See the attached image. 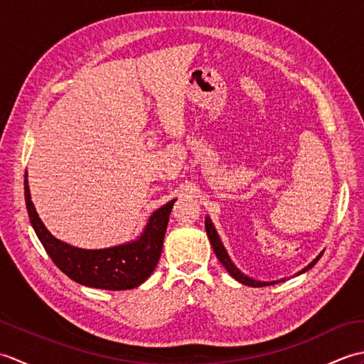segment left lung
Masks as SVG:
<instances>
[{
    "mask_svg": "<svg viewBox=\"0 0 364 364\" xmlns=\"http://www.w3.org/2000/svg\"><path fill=\"white\" fill-rule=\"evenodd\" d=\"M205 228H206L208 237H210V242H211V245H213L215 257H218V259L222 262V266L228 270V274H230L231 277H233V278H236V280H237L239 283H244V284H247V286H253V288H262V286H269V284H275V283H277V282H270V283H267V282H257V280H253V278L244 275V274L241 272V270H239V269L233 264V261L230 259L228 253H227V250H225V247L222 245L220 237H219V235H218V231H215V228H214V225H213V222H211L210 218L205 219ZM321 257H322V253L311 262V264H308L304 270H301V272H305V270L311 269V267L316 264V262L319 261ZM301 272H300V274H301Z\"/></svg>",
    "mask_w": 364,
    "mask_h": 364,
    "instance_id": "1",
    "label": "left lung"
}]
</instances>
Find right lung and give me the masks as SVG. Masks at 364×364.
<instances>
[{
    "label": "right lung",
    "mask_w": 364,
    "mask_h": 364,
    "mask_svg": "<svg viewBox=\"0 0 364 364\" xmlns=\"http://www.w3.org/2000/svg\"><path fill=\"white\" fill-rule=\"evenodd\" d=\"M25 200L31 225L54 264L76 283L107 291L133 289L151 275L161 257L168 215L175 203L172 200L153 213L137 241L103 250H84L60 242L45 228L31 202L26 175Z\"/></svg>",
    "instance_id": "obj_1"
}]
</instances>
